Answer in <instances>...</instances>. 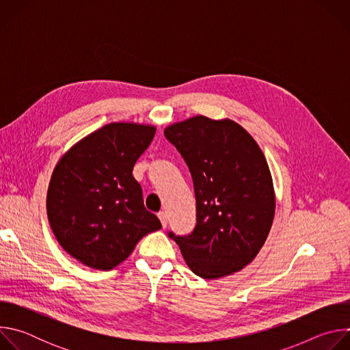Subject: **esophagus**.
I'll list each match as a JSON object with an SVG mask.
<instances>
[{
	"label": "esophagus",
	"mask_w": 350,
	"mask_h": 350,
	"mask_svg": "<svg viewBox=\"0 0 350 350\" xmlns=\"http://www.w3.org/2000/svg\"><path fill=\"white\" fill-rule=\"evenodd\" d=\"M158 217H159L162 226L166 227V224H167V216H166V213H165V212H159V213H158Z\"/></svg>",
	"instance_id": "obj_1"
}]
</instances>
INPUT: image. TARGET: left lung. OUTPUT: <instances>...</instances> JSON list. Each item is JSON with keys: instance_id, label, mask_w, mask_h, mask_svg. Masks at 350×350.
Here are the masks:
<instances>
[{"instance_id": "8db88e82", "label": "left lung", "mask_w": 350, "mask_h": 350, "mask_svg": "<svg viewBox=\"0 0 350 350\" xmlns=\"http://www.w3.org/2000/svg\"><path fill=\"white\" fill-rule=\"evenodd\" d=\"M187 163L196 226L169 237L199 277L230 275L251 263L273 224L275 199L269 165L255 139L232 120L195 116L165 130Z\"/></svg>"}]
</instances>
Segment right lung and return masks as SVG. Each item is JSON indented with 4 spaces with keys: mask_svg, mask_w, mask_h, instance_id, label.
<instances>
[{
    "mask_svg": "<svg viewBox=\"0 0 350 350\" xmlns=\"http://www.w3.org/2000/svg\"><path fill=\"white\" fill-rule=\"evenodd\" d=\"M155 127L111 123L77 142L58 162L46 192V215L58 242L83 265L111 270L138 241L161 230L144 206L133 167Z\"/></svg>",
    "mask_w": 350,
    "mask_h": 350,
    "instance_id": "obj_1",
    "label": "right lung"
}]
</instances>
